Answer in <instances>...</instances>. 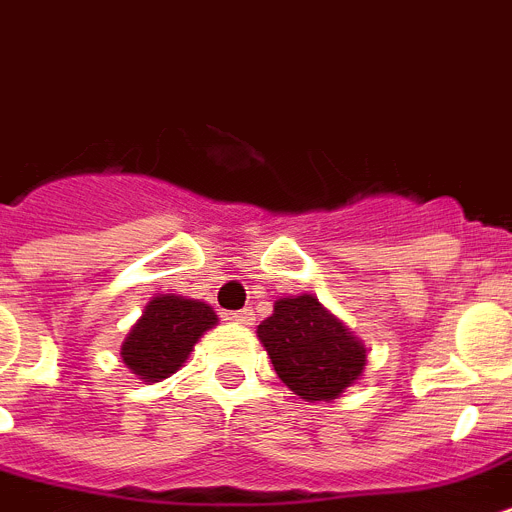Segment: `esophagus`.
<instances>
[{
  "label": "esophagus",
  "mask_w": 512,
  "mask_h": 512,
  "mask_svg": "<svg viewBox=\"0 0 512 512\" xmlns=\"http://www.w3.org/2000/svg\"><path fill=\"white\" fill-rule=\"evenodd\" d=\"M231 320L239 322V325H252L255 322V312L252 309H239V312H231Z\"/></svg>",
  "instance_id": "esophagus-1"
}]
</instances>
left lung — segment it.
Here are the masks:
<instances>
[{"label":"left lung","mask_w":512,"mask_h":512,"mask_svg":"<svg viewBox=\"0 0 512 512\" xmlns=\"http://www.w3.org/2000/svg\"><path fill=\"white\" fill-rule=\"evenodd\" d=\"M257 338L283 385L309 403L336 401L367 367L364 343L312 294L276 299Z\"/></svg>","instance_id":"obj_1"}]
</instances>
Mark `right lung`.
<instances>
[{
    "mask_svg": "<svg viewBox=\"0 0 512 512\" xmlns=\"http://www.w3.org/2000/svg\"><path fill=\"white\" fill-rule=\"evenodd\" d=\"M216 325L218 315L210 304L156 294L124 338L122 362L145 385L161 382L184 367L195 343Z\"/></svg>",
    "mask_w": 512,
    "mask_h": 512,
    "instance_id": "add662e5",
    "label": "right lung"
}]
</instances>
